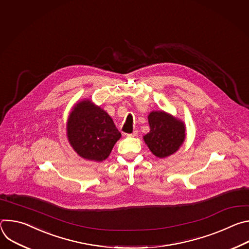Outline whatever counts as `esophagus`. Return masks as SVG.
I'll return each instance as SVG.
<instances>
[{"label":"esophagus","instance_id":"1","mask_svg":"<svg viewBox=\"0 0 249 249\" xmlns=\"http://www.w3.org/2000/svg\"><path fill=\"white\" fill-rule=\"evenodd\" d=\"M137 135H138V131H137V130H134L132 133L127 134V136H128V137H136Z\"/></svg>","mask_w":249,"mask_h":249}]
</instances>
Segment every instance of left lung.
Segmentation results:
<instances>
[{"label":"left lung","mask_w":249,"mask_h":249,"mask_svg":"<svg viewBox=\"0 0 249 249\" xmlns=\"http://www.w3.org/2000/svg\"><path fill=\"white\" fill-rule=\"evenodd\" d=\"M148 121L150 132L143 139L152 154L164 159L179 150L186 138V126L182 120L163 110H154Z\"/></svg>","instance_id":"left-lung-1"}]
</instances>
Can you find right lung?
<instances>
[{
  "instance_id": "1",
  "label": "right lung",
  "mask_w": 249,
  "mask_h": 249,
  "mask_svg": "<svg viewBox=\"0 0 249 249\" xmlns=\"http://www.w3.org/2000/svg\"><path fill=\"white\" fill-rule=\"evenodd\" d=\"M71 147L83 159L102 161L107 159L121 138L112 118L90 99L78 101L71 110L67 125Z\"/></svg>"
}]
</instances>
